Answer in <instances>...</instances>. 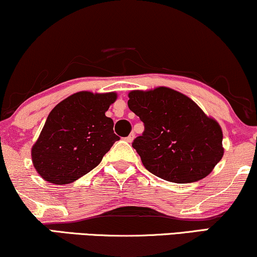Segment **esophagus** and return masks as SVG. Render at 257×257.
I'll return each mask as SVG.
<instances>
[{"instance_id": "obj_1", "label": "esophagus", "mask_w": 257, "mask_h": 257, "mask_svg": "<svg viewBox=\"0 0 257 257\" xmlns=\"http://www.w3.org/2000/svg\"><path fill=\"white\" fill-rule=\"evenodd\" d=\"M134 138H135V135L134 134H131V135H129V137L125 138V140L128 141V142H133V140H134Z\"/></svg>"}]
</instances>
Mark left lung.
<instances>
[{"label": "left lung", "mask_w": 257, "mask_h": 257, "mask_svg": "<svg viewBox=\"0 0 257 257\" xmlns=\"http://www.w3.org/2000/svg\"><path fill=\"white\" fill-rule=\"evenodd\" d=\"M128 97L129 109L145 124L133 147L151 174L174 183H193L211 174L224 156L217 120L169 87L132 91Z\"/></svg>", "instance_id": "1"}]
</instances>
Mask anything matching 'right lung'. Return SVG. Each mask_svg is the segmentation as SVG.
<instances>
[{"label": "right lung", "mask_w": 257, "mask_h": 257, "mask_svg": "<svg viewBox=\"0 0 257 257\" xmlns=\"http://www.w3.org/2000/svg\"><path fill=\"white\" fill-rule=\"evenodd\" d=\"M117 94L82 91L58 103L33 145L32 163L46 182L68 184L93 170L118 137L105 116Z\"/></svg>", "instance_id": "right-lung-1"}]
</instances>
